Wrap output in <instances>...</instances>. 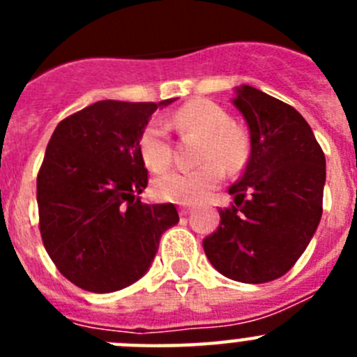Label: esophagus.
Returning <instances> with one entry per match:
<instances>
[{
    "mask_svg": "<svg viewBox=\"0 0 357 357\" xmlns=\"http://www.w3.org/2000/svg\"><path fill=\"white\" fill-rule=\"evenodd\" d=\"M178 213H181V216H188V214L191 213V207L181 206V207H178Z\"/></svg>",
    "mask_w": 357,
    "mask_h": 357,
    "instance_id": "obj_1",
    "label": "esophagus"
}]
</instances>
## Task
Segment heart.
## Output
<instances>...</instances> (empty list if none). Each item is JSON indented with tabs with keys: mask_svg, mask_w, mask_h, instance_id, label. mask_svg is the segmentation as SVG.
Returning <instances> with one entry per match:
<instances>
[{
	"mask_svg": "<svg viewBox=\"0 0 357 357\" xmlns=\"http://www.w3.org/2000/svg\"><path fill=\"white\" fill-rule=\"evenodd\" d=\"M181 134H195L204 143L198 150V162L193 169H172L155 178L151 191L155 198L182 206L206 200L223 181V168L238 172L245 162L247 144L239 132L230 128V118L216 103L198 100L182 105L169 119ZM144 164L151 172H164L172 164V141L168 127L151 119L139 139Z\"/></svg>",
	"mask_w": 357,
	"mask_h": 357,
	"instance_id": "b5f03b06",
	"label": "heart"
}]
</instances>
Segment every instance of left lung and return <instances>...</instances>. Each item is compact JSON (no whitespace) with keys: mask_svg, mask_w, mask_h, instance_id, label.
I'll use <instances>...</instances> for the list:
<instances>
[{"mask_svg":"<svg viewBox=\"0 0 357 357\" xmlns=\"http://www.w3.org/2000/svg\"><path fill=\"white\" fill-rule=\"evenodd\" d=\"M247 119L250 157L229 188L234 204L220 209V227L204 239L222 275L261 284L284 275L304 254L321 218L326 155L291 105L241 85L232 100Z\"/></svg>","mask_w":357,"mask_h":357,"instance_id":"1","label":"left lung"}]
</instances>
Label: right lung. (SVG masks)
Wrapping results in <instances>:
<instances>
[{"instance_id":"1","label":"right lung","mask_w":357,"mask_h":357,"mask_svg":"<svg viewBox=\"0 0 357 357\" xmlns=\"http://www.w3.org/2000/svg\"><path fill=\"white\" fill-rule=\"evenodd\" d=\"M159 103L103 100L56 125L37 175L44 248L73 284L112 293L148 272L173 204L141 202L148 172L139 139Z\"/></svg>"}]
</instances>
